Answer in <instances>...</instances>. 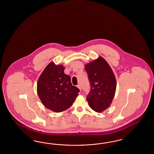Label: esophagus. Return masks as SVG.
I'll return each instance as SVG.
<instances>
[{
	"label": "esophagus",
	"instance_id": "1",
	"mask_svg": "<svg viewBox=\"0 0 154 154\" xmlns=\"http://www.w3.org/2000/svg\"><path fill=\"white\" fill-rule=\"evenodd\" d=\"M77 88L79 89V90H80V91H81L82 88H81V86L80 85H77Z\"/></svg>",
	"mask_w": 154,
	"mask_h": 154
}]
</instances>
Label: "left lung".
Segmentation results:
<instances>
[{
  "label": "left lung",
  "instance_id": "left-lung-1",
  "mask_svg": "<svg viewBox=\"0 0 154 154\" xmlns=\"http://www.w3.org/2000/svg\"><path fill=\"white\" fill-rule=\"evenodd\" d=\"M91 90L86 99L94 111L100 113L112 103L116 89V81L111 66L101 56L85 64Z\"/></svg>",
  "mask_w": 154,
  "mask_h": 154
}]
</instances>
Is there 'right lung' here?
Masks as SVG:
<instances>
[{"instance_id":"obj_1","label":"right lung","mask_w":154,"mask_h":154,"mask_svg":"<svg viewBox=\"0 0 154 154\" xmlns=\"http://www.w3.org/2000/svg\"><path fill=\"white\" fill-rule=\"evenodd\" d=\"M63 65L51 62L40 75L37 93L45 107L55 112L68 109L79 95V89L71 83L70 76L64 72Z\"/></svg>"}]
</instances>
